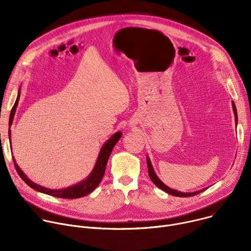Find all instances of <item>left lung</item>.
I'll list each match as a JSON object with an SVG mask.
<instances>
[{
    "instance_id": "1",
    "label": "left lung",
    "mask_w": 251,
    "mask_h": 251,
    "mask_svg": "<svg viewBox=\"0 0 251 251\" xmlns=\"http://www.w3.org/2000/svg\"><path fill=\"white\" fill-rule=\"evenodd\" d=\"M232 109H233V113H234V118H235V125H237V111H236V107H235V104L234 102L232 101ZM147 165H148V172H149V176H150V178L152 180V182L161 190H163L164 192L172 195V196H176V197H192V196H196L198 194H200L201 192L206 190L207 188H204V189H201L200 191H196V192H192V193H183V192H180V191H176L174 189H171L170 187H168L167 185H165L160 178L159 176H157V174L155 173V170L153 168V165L151 163V160L149 158V156L147 155Z\"/></svg>"
}]
</instances>
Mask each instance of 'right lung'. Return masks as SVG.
Masks as SVG:
<instances>
[{"mask_svg":"<svg viewBox=\"0 0 251 251\" xmlns=\"http://www.w3.org/2000/svg\"><path fill=\"white\" fill-rule=\"evenodd\" d=\"M20 95H21V86L19 88L17 100L15 102V105L13 107L11 115H10V119H9V139H10L11 146H12L11 126L13 124V120H14V117H15V114H16V110H17V107H18L19 100H20ZM121 136H122V132L118 131V132L114 133L108 140H107L104 143V144L101 147V149H100V152L98 154L96 163H95L91 173L84 178V180L80 181L79 183H77L75 185H73V186L64 188V189H59V190L49 189V188H46V187H43V186L35 184L31 180H29L28 176L22 171V169L19 167V165L17 164L14 157H13V161L15 163V167H16V170H17L18 174L23 178V181L27 186H29L31 189L35 190L37 192H40V193H43V194H46V195H50V196H52V197H56V198L71 199V200L78 199V198H82V197L87 196L88 194H90L100 184L102 177L104 176L106 165H107V162H108L109 156H110L114 146L117 144V142L120 140Z\"/></svg>","mask_w":251,"mask_h":251,"instance_id":"add662e5","label":"right lung"}]
</instances>
